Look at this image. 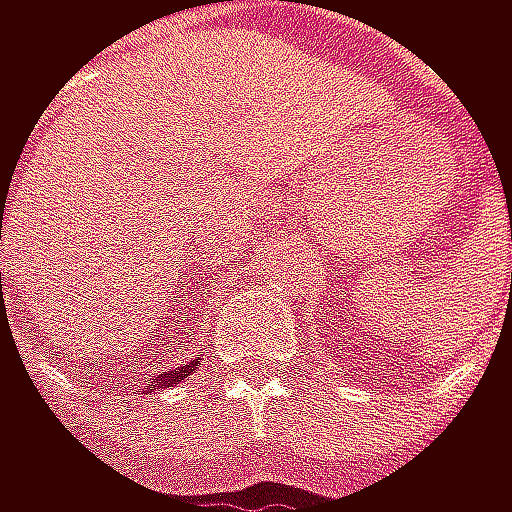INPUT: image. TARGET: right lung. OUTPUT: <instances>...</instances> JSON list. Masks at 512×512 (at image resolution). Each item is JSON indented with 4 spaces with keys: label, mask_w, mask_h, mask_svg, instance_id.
<instances>
[{
    "label": "right lung",
    "mask_w": 512,
    "mask_h": 512,
    "mask_svg": "<svg viewBox=\"0 0 512 512\" xmlns=\"http://www.w3.org/2000/svg\"><path fill=\"white\" fill-rule=\"evenodd\" d=\"M198 366H201V354H198V357H192V360H189V363H183V366H173V369H167V372H161V375H152L143 394H152V391H158V388H173V385H180V381H183V378H189Z\"/></svg>",
    "instance_id": "obj_1"
}]
</instances>
